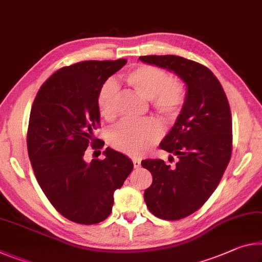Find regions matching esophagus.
I'll return each mask as SVG.
<instances>
[{
  "label": "esophagus",
  "instance_id": "esophagus-1",
  "mask_svg": "<svg viewBox=\"0 0 262 262\" xmlns=\"http://www.w3.org/2000/svg\"><path fill=\"white\" fill-rule=\"evenodd\" d=\"M133 164H134V168H139L141 165V160L140 159H133Z\"/></svg>",
  "mask_w": 262,
  "mask_h": 262
}]
</instances>
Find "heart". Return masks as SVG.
I'll return each mask as SVG.
<instances>
[{
    "label": "heart",
    "mask_w": 262,
    "mask_h": 262,
    "mask_svg": "<svg viewBox=\"0 0 262 262\" xmlns=\"http://www.w3.org/2000/svg\"><path fill=\"white\" fill-rule=\"evenodd\" d=\"M124 81L136 92L151 100L152 107L167 118H175L185 100L184 86L177 79L160 68L140 65L124 74ZM118 86L107 80L98 93V110L103 119L112 120L116 115ZM162 124L155 119L127 120L110 134V143L116 150L130 156H141L160 140Z\"/></svg>",
    "instance_id": "1"
}]
</instances>
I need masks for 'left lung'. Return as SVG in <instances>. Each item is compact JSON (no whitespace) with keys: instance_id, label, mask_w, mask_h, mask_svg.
<instances>
[{"instance_id":"8db88e82","label":"left lung","mask_w":262,"mask_h":262,"mask_svg":"<svg viewBox=\"0 0 262 262\" xmlns=\"http://www.w3.org/2000/svg\"><path fill=\"white\" fill-rule=\"evenodd\" d=\"M140 60L175 72L186 85L181 114L160 143L177 156L176 165L170 168L159 159L141 162L152 175L144 191L149 211L178 221L201 209L225 172L232 154L230 105L217 77L197 61L172 55L142 56Z\"/></svg>"}]
</instances>
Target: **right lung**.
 <instances>
[{"label":"right lung","instance_id":"right-lung-1","mask_svg":"<svg viewBox=\"0 0 262 262\" xmlns=\"http://www.w3.org/2000/svg\"><path fill=\"white\" fill-rule=\"evenodd\" d=\"M126 59L86 60L65 66L37 93L29 119L27 144L39 186L69 221L92 225L108 217L114 191L133 170L123 154L106 148L105 159L86 162L89 146L103 147L93 130L100 124L98 93Z\"/></svg>","mask_w":262,"mask_h":262}]
</instances>
